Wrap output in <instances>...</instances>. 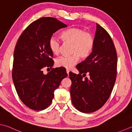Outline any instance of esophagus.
I'll list each match as a JSON object with an SVG mask.
<instances>
[{"label":"esophagus","mask_w":132,"mask_h":132,"mask_svg":"<svg viewBox=\"0 0 132 132\" xmlns=\"http://www.w3.org/2000/svg\"><path fill=\"white\" fill-rule=\"evenodd\" d=\"M66 73H68V76H69V72H70V70H69L68 69H66Z\"/></svg>","instance_id":"esophagus-1"}]
</instances>
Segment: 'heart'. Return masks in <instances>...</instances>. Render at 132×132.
Instances as JSON below:
<instances>
[{
  "mask_svg": "<svg viewBox=\"0 0 132 132\" xmlns=\"http://www.w3.org/2000/svg\"><path fill=\"white\" fill-rule=\"evenodd\" d=\"M61 37L66 43H71L70 56H61L56 59L55 64L58 67L71 68L78 61L79 56L86 58L90 55L95 45L94 36L85 32L81 28L73 27L67 29L61 34ZM49 48L54 55L60 51L61 43L56 37L52 36L49 40Z\"/></svg>",
  "mask_w": 132,
  "mask_h": 132,
  "instance_id": "heart-1",
  "label": "heart"
}]
</instances>
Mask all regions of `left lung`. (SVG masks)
Listing matches in <instances>:
<instances>
[{
    "label": "left lung",
    "mask_w": 132,
    "mask_h": 132,
    "mask_svg": "<svg viewBox=\"0 0 132 132\" xmlns=\"http://www.w3.org/2000/svg\"><path fill=\"white\" fill-rule=\"evenodd\" d=\"M94 39L92 53L76 66L79 74L69 73L72 104L82 113L94 112L105 104L117 76V56L114 43L108 32L97 23ZM86 73L89 78L85 77Z\"/></svg>",
    "instance_id": "1"
}]
</instances>
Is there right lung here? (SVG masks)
I'll return each mask as SVG.
<instances>
[{
  "mask_svg": "<svg viewBox=\"0 0 132 132\" xmlns=\"http://www.w3.org/2000/svg\"><path fill=\"white\" fill-rule=\"evenodd\" d=\"M67 25L56 18L44 17L33 22L18 39L14 53L12 80L20 100L34 110H42L52 102L54 92L68 76L63 68H52L53 54L48 42L53 33ZM49 69V68H48Z\"/></svg>",
  "mask_w": 132,
  "mask_h": 132,
  "instance_id": "obj_1",
  "label": "right lung"
}]
</instances>
